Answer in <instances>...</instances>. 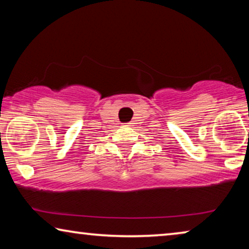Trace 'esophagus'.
Listing matches in <instances>:
<instances>
[{
  "instance_id": "34e87169",
  "label": "esophagus",
  "mask_w": 249,
  "mask_h": 249,
  "mask_svg": "<svg viewBox=\"0 0 249 249\" xmlns=\"http://www.w3.org/2000/svg\"><path fill=\"white\" fill-rule=\"evenodd\" d=\"M134 123H127V126H133Z\"/></svg>"
}]
</instances>
